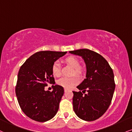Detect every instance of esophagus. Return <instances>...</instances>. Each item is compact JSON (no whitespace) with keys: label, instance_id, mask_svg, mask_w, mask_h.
I'll return each mask as SVG.
<instances>
[{"label":"esophagus","instance_id":"esophagus-1","mask_svg":"<svg viewBox=\"0 0 132 132\" xmlns=\"http://www.w3.org/2000/svg\"><path fill=\"white\" fill-rule=\"evenodd\" d=\"M68 90H69V89H68V88H64V92H68Z\"/></svg>","mask_w":132,"mask_h":132}]
</instances>
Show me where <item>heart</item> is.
<instances>
[{
    "mask_svg": "<svg viewBox=\"0 0 132 132\" xmlns=\"http://www.w3.org/2000/svg\"><path fill=\"white\" fill-rule=\"evenodd\" d=\"M64 62L71 67L74 68L72 74L80 75L83 72V69L80 67V63L77 58L74 56H68L64 59ZM52 74L55 77H60L61 75V67L58 61H55L52 66ZM79 82V79L77 76H72L71 77H63L57 81L58 85L64 87L65 88H71Z\"/></svg>",
    "mask_w": 132,
    "mask_h": 132,
    "instance_id": "1",
    "label": "heart"
}]
</instances>
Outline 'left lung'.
<instances>
[{
    "instance_id": "left-lung-1",
    "label": "left lung",
    "mask_w": 132,
    "mask_h": 132,
    "mask_svg": "<svg viewBox=\"0 0 132 132\" xmlns=\"http://www.w3.org/2000/svg\"><path fill=\"white\" fill-rule=\"evenodd\" d=\"M69 53L82 56L87 66L86 79L77 87L80 91L72 92L73 109L81 119L93 121L105 113L111 103L116 86L113 71L94 51L83 48Z\"/></svg>"
}]
</instances>
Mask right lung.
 <instances>
[{"label":"right lung","mask_w":132,"mask_h":132,"mask_svg":"<svg viewBox=\"0 0 132 132\" xmlns=\"http://www.w3.org/2000/svg\"><path fill=\"white\" fill-rule=\"evenodd\" d=\"M67 52L40 51L30 56L21 66L15 92L20 106L28 117L43 122L56 115L64 94V88L52 85L53 91H45L48 84H55L52 72L54 62Z\"/></svg>","instance_id":"add662e5"}]
</instances>
